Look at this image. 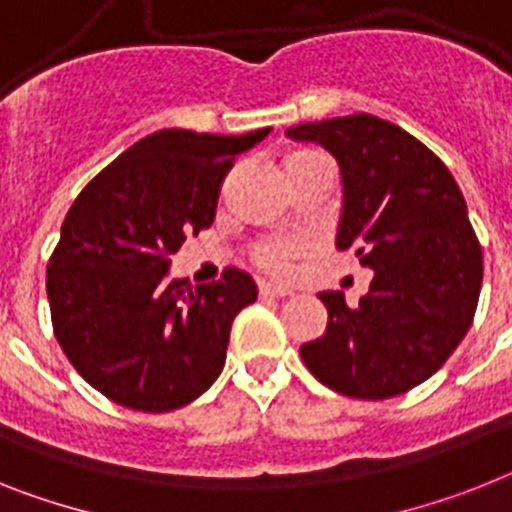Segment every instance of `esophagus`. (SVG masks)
<instances>
[{
  "label": "esophagus",
  "instance_id": "34e87169",
  "mask_svg": "<svg viewBox=\"0 0 512 512\" xmlns=\"http://www.w3.org/2000/svg\"><path fill=\"white\" fill-rule=\"evenodd\" d=\"M260 294L263 296H291L294 294V289H291V286H286V283L263 281L260 283Z\"/></svg>",
  "mask_w": 512,
  "mask_h": 512
}]
</instances>
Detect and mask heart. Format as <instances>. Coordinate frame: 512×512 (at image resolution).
I'll list each match as a JSON object with an SVG mask.
<instances>
[{"label":"heart","mask_w":512,"mask_h":512,"mask_svg":"<svg viewBox=\"0 0 512 512\" xmlns=\"http://www.w3.org/2000/svg\"><path fill=\"white\" fill-rule=\"evenodd\" d=\"M320 161H328V158L317 150H294L283 161V169H299V166ZM312 252H315V242L309 236H270L255 247V260L260 268L270 270V273H289Z\"/></svg>","instance_id":"b5f03b06"}]
</instances>
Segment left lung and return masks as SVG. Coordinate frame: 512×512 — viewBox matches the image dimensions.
Segmentation results:
<instances>
[{
  "label": "left lung",
  "instance_id": "obj_1",
  "mask_svg": "<svg viewBox=\"0 0 512 512\" xmlns=\"http://www.w3.org/2000/svg\"><path fill=\"white\" fill-rule=\"evenodd\" d=\"M338 161L336 247L356 249L375 278L359 304L322 291L328 328L299 354L322 385L382 401L432 377L471 328L482 247L453 174L409 132L372 114L289 127Z\"/></svg>",
  "mask_w": 512,
  "mask_h": 512
}]
</instances>
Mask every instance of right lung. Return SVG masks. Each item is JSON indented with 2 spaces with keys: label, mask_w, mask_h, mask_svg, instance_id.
I'll list each match as a JSON object with an SVG mask.
<instances>
[{
  "label": "right lung",
  "mask_w": 512,
  "mask_h": 512,
  "mask_svg": "<svg viewBox=\"0 0 512 512\" xmlns=\"http://www.w3.org/2000/svg\"><path fill=\"white\" fill-rule=\"evenodd\" d=\"M161 130L137 140L72 203L46 270L54 333L72 367L119 406L182 409L216 382L249 273L171 278V255L216 218L234 158L265 140Z\"/></svg>",
  "instance_id": "right-lung-1"
}]
</instances>
